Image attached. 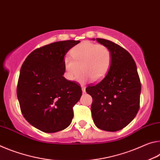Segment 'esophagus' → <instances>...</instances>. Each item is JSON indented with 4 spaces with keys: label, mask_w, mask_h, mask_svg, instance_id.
<instances>
[{
    "label": "esophagus",
    "mask_w": 160,
    "mask_h": 160,
    "mask_svg": "<svg viewBox=\"0 0 160 160\" xmlns=\"http://www.w3.org/2000/svg\"><path fill=\"white\" fill-rule=\"evenodd\" d=\"M82 89L83 93H85L86 92V86H82Z\"/></svg>",
    "instance_id": "34e87169"
}]
</instances>
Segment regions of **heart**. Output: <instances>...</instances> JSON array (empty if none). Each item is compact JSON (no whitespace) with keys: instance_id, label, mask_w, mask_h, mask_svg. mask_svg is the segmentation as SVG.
Masks as SVG:
<instances>
[{"instance_id":"heart-1","label":"heart","mask_w":160,"mask_h":160,"mask_svg":"<svg viewBox=\"0 0 160 160\" xmlns=\"http://www.w3.org/2000/svg\"><path fill=\"white\" fill-rule=\"evenodd\" d=\"M71 56L64 59L66 76L70 81H76L82 74V82L91 78L94 82L103 78L112 63V52L103 44L84 41L71 51Z\"/></svg>"}]
</instances>
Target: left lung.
<instances>
[{
    "mask_svg": "<svg viewBox=\"0 0 160 160\" xmlns=\"http://www.w3.org/2000/svg\"><path fill=\"white\" fill-rule=\"evenodd\" d=\"M112 52V63L104 78L86 88L93 102L91 110L94 123L106 131L116 132L135 118L140 108L141 83L132 56L118 44L96 38Z\"/></svg>",
    "mask_w": 160,
    "mask_h": 160,
    "instance_id": "left-lung-1",
    "label": "left lung"
}]
</instances>
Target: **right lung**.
<instances>
[{"mask_svg": "<svg viewBox=\"0 0 160 160\" xmlns=\"http://www.w3.org/2000/svg\"><path fill=\"white\" fill-rule=\"evenodd\" d=\"M80 41L56 42L29 54L21 67L17 96L25 120L44 132L67 128L74 117L73 107L82 91L74 81L67 80L64 59Z\"/></svg>", "mask_w": 160, "mask_h": 160, "instance_id": "obj_1", "label": "right lung"}]
</instances>
